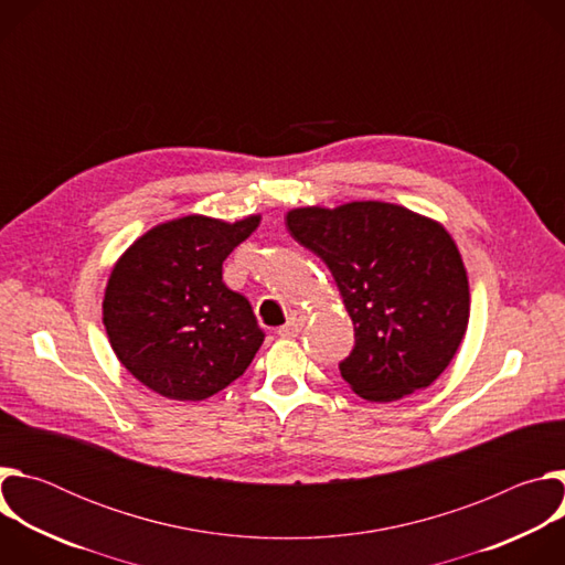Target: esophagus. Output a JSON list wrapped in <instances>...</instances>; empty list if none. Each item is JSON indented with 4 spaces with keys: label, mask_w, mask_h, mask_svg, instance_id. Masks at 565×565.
I'll list each match as a JSON object with an SVG mask.
<instances>
[{
    "label": "esophagus",
    "mask_w": 565,
    "mask_h": 565,
    "mask_svg": "<svg viewBox=\"0 0 565 565\" xmlns=\"http://www.w3.org/2000/svg\"><path fill=\"white\" fill-rule=\"evenodd\" d=\"M303 321H306V317L301 312H292L288 317L286 324L277 329V335L279 338H297L301 333V329H303Z\"/></svg>",
    "instance_id": "esophagus-1"
}]
</instances>
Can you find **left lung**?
<instances>
[{"mask_svg":"<svg viewBox=\"0 0 565 565\" xmlns=\"http://www.w3.org/2000/svg\"><path fill=\"white\" fill-rule=\"evenodd\" d=\"M295 241L324 262L355 327L342 377L371 402L429 386L469 321V284L443 225L407 207L358 201L286 216Z\"/></svg>","mask_w":565,"mask_h":565,"instance_id":"obj_1","label":"left lung"}]
</instances>
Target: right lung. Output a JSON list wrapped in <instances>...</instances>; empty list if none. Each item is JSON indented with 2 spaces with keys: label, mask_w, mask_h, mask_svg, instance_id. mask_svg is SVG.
Masks as SVG:
<instances>
[{
  "label": "right lung",
  "mask_w": 565,
  "mask_h": 565,
  "mask_svg": "<svg viewBox=\"0 0 565 565\" xmlns=\"http://www.w3.org/2000/svg\"><path fill=\"white\" fill-rule=\"evenodd\" d=\"M259 216H183L142 234L111 270L103 321L122 366L170 399H205L250 366L264 342L223 262Z\"/></svg>",
  "instance_id": "1"
}]
</instances>
